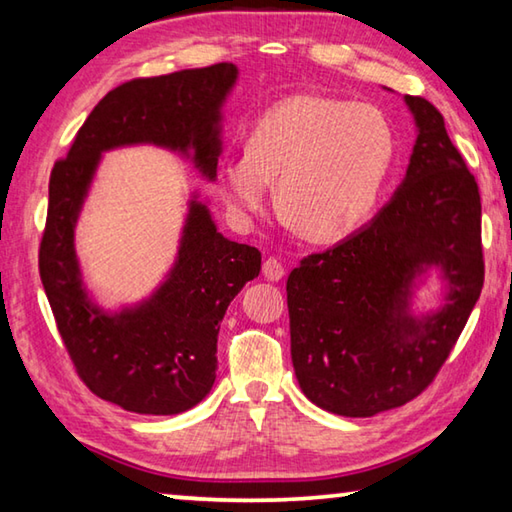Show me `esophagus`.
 <instances>
[{
  "instance_id": "34e87169",
  "label": "esophagus",
  "mask_w": 512,
  "mask_h": 512,
  "mask_svg": "<svg viewBox=\"0 0 512 512\" xmlns=\"http://www.w3.org/2000/svg\"><path fill=\"white\" fill-rule=\"evenodd\" d=\"M262 271H264L266 280L277 282V280H282V277H284V264L277 257H268V259H264Z\"/></svg>"
}]
</instances>
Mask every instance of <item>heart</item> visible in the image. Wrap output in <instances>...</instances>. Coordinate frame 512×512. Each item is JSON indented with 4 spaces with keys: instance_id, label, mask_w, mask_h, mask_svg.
I'll list each match as a JSON object with an SVG mask.
<instances>
[{
    "instance_id": "b5f03b06",
    "label": "heart",
    "mask_w": 512,
    "mask_h": 512,
    "mask_svg": "<svg viewBox=\"0 0 512 512\" xmlns=\"http://www.w3.org/2000/svg\"><path fill=\"white\" fill-rule=\"evenodd\" d=\"M395 149L379 108L293 94L255 121L246 153L219 164V187L237 214H253L275 183L277 210L300 235L336 239L375 210Z\"/></svg>"
}]
</instances>
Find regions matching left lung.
I'll return each instance as SVG.
<instances>
[{"instance_id": "1", "label": "left lung", "mask_w": 512, "mask_h": 512, "mask_svg": "<svg viewBox=\"0 0 512 512\" xmlns=\"http://www.w3.org/2000/svg\"><path fill=\"white\" fill-rule=\"evenodd\" d=\"M404 99L420 131L404 183L366 228L302 257L287 280L302 393L345 418H370L427 391L483 289L479 187L436 106ZM433 263L450 282L448 305L413 321L408 284Z\"/></svg>"}]
</instances>
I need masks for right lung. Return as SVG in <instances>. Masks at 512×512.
Masks as SVG:
<instances>
[{"label":"right lung","mask_w":512,"mask_h":512,"mask_svg":"<svg viewBox=\"0 0 512 512\" xmlns=\"http://www.w3.org/2000/svg\"><path fill=\"white\" fill-rule=\"evenodd\" d=\"M235 79V65L216 63L121 83L94 106L51 169L38 250L42 287L76 375L94 395L126 411L183 413L210 393L225 309L259 275L262 253L225 239L205 205L194 201L169 280L140 309L106 316L88 305L81 287L76 216L99 153L112 146L194 149L198 167L214 178L219 106Z\"/></svg>","instance_id":"add662e5"}]
</instances>
